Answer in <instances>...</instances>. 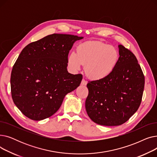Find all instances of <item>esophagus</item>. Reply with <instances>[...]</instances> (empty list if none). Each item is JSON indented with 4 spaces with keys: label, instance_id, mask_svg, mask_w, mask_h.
Returning <instances> with one entry per match:
<instances>
[{
    "label": "esophagus",
    "instance_id": "obj_1",
    "mask_svg": "<svg viewBox=\"0 0 157 157\" xmlns=\"http://www.w3.org/2000/svg\"><path fill=\"white\" fill-rule=\"evenodd\" d=\"M81 84L82 85H86V84H87V81H85V79H83L81 81Z\"/></svg>",
    "mask_w": 157,
    "mask_h": 157
}]
</instances>
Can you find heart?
<instances>
[{
	"mask_svg": "<svg viewBox=\"0 0 157 157\" xmlns=\"http://www.w3.org/2000/svg\"><path fill=\"white\" fill-rule=\"evenodd\" d=\"M120 59L118 49L100 41H86L80 44L76 53L71 52L67 59L69 69L76 72L85 65L87 76L94 80L108 77L116 68Z\"/></svg>",
	"mask_w": 157,
	"mask_h": 157,
	"instance_id": "b5f03b06",
	"label": "heart"
}]
</instances>
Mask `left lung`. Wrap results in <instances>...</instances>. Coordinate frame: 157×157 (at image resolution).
Returning <instances> with one entry per match:
<instances>
[{"label": "left lung", "mask_w": 157, "mask_h": 157, "mask_svg": "<svg viewBox=\"0 0 157 157\" xmlns=\"http://www.w3.org/2000/svg\"><path fill=\"white\" fill-rule=\"evenodd\" d=\"M120 59L108 77L89 82L85 108L98 125L118 126L137 111L144 87V76L135 55L118 45Z\"/></svg>", "instance_id": "1"}]
</instances>
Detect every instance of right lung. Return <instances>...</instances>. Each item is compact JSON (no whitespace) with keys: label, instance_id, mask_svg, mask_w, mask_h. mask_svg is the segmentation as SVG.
Returning a JSON list of instances; mask_svg holds the SVG:
<instances>
[{"label":"right lung","instance_id":"obj_1","mask_svg":"<svg viewBox=\"0 0 157 157\" xmlns=\"http://www.w3.org/2000/svg\"><path fill=\"white\" fill-rule=\"evenodd\" d=\"M83 37L53 34L25 47L11 75L13 102L29 118L40 121L59 109L65 95L80 85L81 74L67 71L69 52Z\"/></svg>","mask_w":157,"mask_h":157}]
</instances>
